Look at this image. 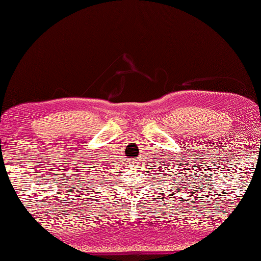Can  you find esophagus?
<instances>
[{"label":"esophagus","mask_w":261,"mask_h":261,"mask_svg":"<svg viewBox=\"0 0 261 261\" xmlns=\"http://www.w3.org/2000/svg\"><path fill=\"white\" fill-rule=\"evenodd\" d=\"M136 163H137V160H130V162L127 163V164L131 165V166H134V164H136Z\"/></svg>","instance_id":"obj_1"}]
</instances>
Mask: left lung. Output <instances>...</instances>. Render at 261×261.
I'll list each match as a JSON object with an SVG mask.
<instances>
[{
	"instance_id": "8db88e82",
	"label": "left lung",
	"mask_w": 261,
	"mask_h": 261,
	"mask_svg": "<svg viewBox=\"0 0 261 261\" xmlns=\"http://www.w3.org/2000/svg\"><path fill=\"white\" fill-rule=\"evenodd\" d=\"M166 171H167V170H166Z\"/></svg>"
}]
</instances>
